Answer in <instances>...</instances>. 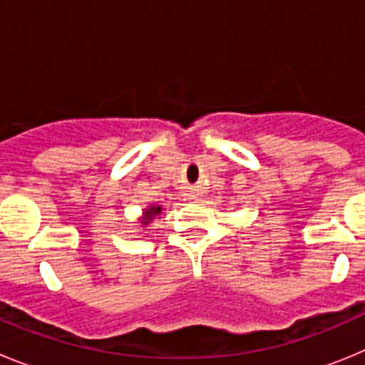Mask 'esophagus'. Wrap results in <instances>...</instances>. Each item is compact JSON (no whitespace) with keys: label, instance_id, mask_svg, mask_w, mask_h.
Returning <instances> with one entry per match:
<instances>
[{"label":"esophagus","instance_id":"34e87169","mask_svg":"<svg viewBox=\"0 0 365 365\" xmlns=\"http://www.w3.org/2000/svg\"><path fill=\"white\" fill-rule=\"evenodd\" d=\"M193 197H195V195H193Z\"/></svg>","mask_w":365,"mask_h":365}]
</instances>
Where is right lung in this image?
<instances>
[{
  "mask_svg": "<svg viewBox=\"0 0 365 365\" xmlns=\"http://www.w3.org/2000/svg\"><path fill=\"white\" fill-rule=\"evenodd\" d=\"M160 215H163V206L157 205V202H153V205H150L148 208H144V212L140 214V217H138V222L143 225L144 230H148L150 222H153L155 219L160 217Z\"/></svg>",
  "mask_w": 365,
  "mask_h": 365,
  "instance_id": "1",
  "label": "right lung"
}]
</instances>
